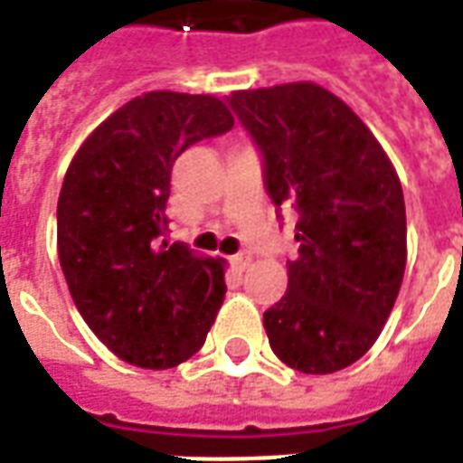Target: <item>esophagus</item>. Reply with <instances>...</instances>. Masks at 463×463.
<instances>
[{"mask_svg": "<svg viewBox=\"0 0 463 463\" xmlns=\"http://www.w3.org/2000/svg\"><path fill=\"white\" fill-rule=\"evenodd\" d=\"M231 262L235 269H241L242 272V269H248L250 262H252V255H250V252H238V255H232Z\"/></svg>", "mask_w": 463, "mask_h": 463, "instance_id": "1", "label": "esophagus"}]
</instances>
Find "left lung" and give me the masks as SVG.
<instances>
[{
  "mask_svg": "<svg viewBox=\"0 0 463 463\" xmlns=\"http://www.w3.org/2000/svg\"><path fill=\"white\" fill-rule=\"evenodd\" d=\"M228 100L265 154L269 198L299 211V258L262 318L269 345L299 373L348 368L378 341L405 275L395 166L354 109L311 80L232 90Z\"/></svg>",
  "mask_w": 463,
  "mask_h": 463,
  "instance_id": "obj_1",
  "label": "left lung"
}]
</instances>
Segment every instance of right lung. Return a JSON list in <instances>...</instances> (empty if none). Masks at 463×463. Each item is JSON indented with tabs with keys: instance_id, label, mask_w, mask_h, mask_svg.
<instances>
[{
	"instance_id": "right-lung-1",
	"label": "right lung",
	"mask_w": 463,
	"mask_h": 463,
	"mask_svg": "<svg viewBox=\"0 0 463 463\" xmlns=\"http://www.w3.org/2000/svg\"><path fill=\"white\" fill-rule=\"evenodd\" d=\"M215 95L152 90L92 129L58 196V260L75 307L119 361L166 371L203 345L225 297V260L164 241L171 166L228 132Z\"/></svg>"
}]
</instances>
